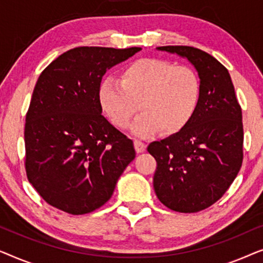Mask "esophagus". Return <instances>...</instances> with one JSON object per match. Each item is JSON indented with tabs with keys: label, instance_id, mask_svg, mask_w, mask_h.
<instances>
[{
	"label": "esophagus",
	"instance_id": "esophagus-1",
	"mask_svg": "<svg viewBox=\"0 0 263 263\" xmlns=\"http://www.w3.org/2000/svg\"><path fill=\"white\" fill-rule=\"evenodd\" d=\"M134 147L138 153H141L146 149V145L142 141H140V140H134Z\"/></svg>",
	"mask_w": 263,
	"mask_h": 263
}]
</instances>
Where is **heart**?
<instances>
[{"label": "heart", "instance_id": "obj_1", "mask_svg": "<svg viewBox=\"0 0 263 263\" xmlns=\"http://www.w3.org/2000/svg\"><path fill=\"white\" fill-rule=\"evenodd\" d=\"M201 97L202 84L193 68L159 59L134 61L120 81L106 78L98 89L100 109L118 129L128 128L138 109L142 111L132 127L141 138L183 130L196 115Z\"/></svg>", "mask_w": 263, "mask_h": 263}]
</instances>
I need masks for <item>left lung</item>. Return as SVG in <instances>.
<instances>
[{
	"instance_id": "8db88e82",
	"label": "left lung",
	"mask_w": 263,
	"mask_h": 263,
	"mask_svg": "<svg viewBox=\"0 0 263 263\" xmlns=\"http://www.w3.org/2000/svg\"><path fill=\"white\" fill-rule=\"evenodd\" d=\"M157 49L188 60L202 84L192 122L147 147L157 160L153 186L160 202L172 211L195 213L217 202L242 166V109L228 69L210 53L182 45Z\"/></svg>"
}]
</instances>
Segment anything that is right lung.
<instances>
[{
	"mask_svg": "<svg viewBox=\"0 0 263 263\" xmlns=\"http://www.w3.org/2000/svg\"><path fill=\"white\" fill-rule=\"evenodd\" d=\"M140 50L80 46L39 75L25 123V167L51 206L74 215L96 211L135 158L132 140L102 115L98 89L107 69Z\"/></svg>",
	"mask_w": 263,
	"mask_h": 263,
	"instance_id": "right-lung-1",
	"label": "right lung"
}]
</instances>
